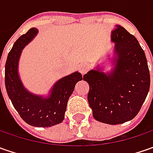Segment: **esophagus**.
<instances>
[{
	"label": "esophagus",
	"mask_w": 153,
	"mask_h": 153,
	"mask_svg": "<svg viewBox=\"0 0 153 153\" xmlns=\"http://www.w3.org/2000/svg\"><path fill=\"white\" fill-rule=\"evenodd\" d=\"M88 65H87V64H82V65H81L79 67V71L80 73L82 74V75H84L85 73H87V71H88Z\"/></svg>",
	"instance_id": "obj_1"
}]
</instances>
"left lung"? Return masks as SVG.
I'll list each match as a JSON object with an SVG mask.
<instances>
[{"instance_id":"left-lung-1","label":"left lung","mask_w":153,"mask_h":153,"mask_svg":"<svg viewBox=\"0 0 153 153\" xmlns=\"http://www.w3.org/2000/svg\"><path fill=\"white\" fill-rule=\"evenodd\" d=\"M117 58L110 74L92 70L83 76L89 85L88 100L94 117L120 124L138 114L150 88V72L144 50L133 35L117 25L111 32Z\"/></svg>"}]
</instances>
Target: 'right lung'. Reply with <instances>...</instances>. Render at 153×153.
Segmentation results:
<instances>
[{"mask_svg": "<svg viewBox=\"0 0 153 153\" xmlns=\"http://www.w3.org/2000/svg\"><path fill=\"white\" fill-rule=\"evenodd\" d=\"M36 33L37 29L31 28L15 42L5 65V86L21 118L31 126L45 128L59 124L64 120L68 100L73 93L76 83L83 77L77 71L63 77L53 86L49 98L46 99L27 91L19 79L18 64L22 49Z\"/></svg>", "mask_w": 153, "mask_h": 153, "instance_id": "obj_1", "label": "right lung"}]
</instances>
